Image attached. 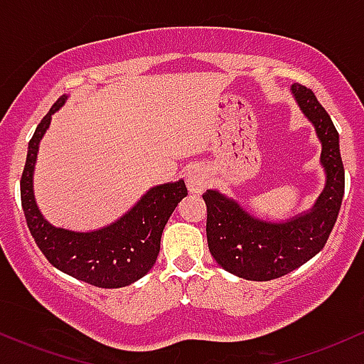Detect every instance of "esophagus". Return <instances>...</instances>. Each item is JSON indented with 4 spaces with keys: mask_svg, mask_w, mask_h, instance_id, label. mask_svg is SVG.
<instances>
[{
    "mask_svg": "<svg viewBox=\"0 0 364 364\" xmlns=\"http://www.w3.org/2000/svg\"><path fill=\"white\" fill-rule=\"evenodd\" d=\"M207 181H209V176L202 167H191L186 174V185L191 193H202L205 190Z\"/></svg>",
    "mask_w": 364,
    "mask_h": 364,
    "instance_id": "obj_1",
    "label": "esophagus"
}]
</instances>
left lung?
<instances>
[{"instance_id": "8db88e82", "label": "left lung", "mask_w": 364, "mask_h": 364, "mask_svg": "<svg viewBox=\"0 0 364 364\" xmlns=\"http://www.w3.org/2000/svg\"><path fill=\"white\" fill-rule=\"evenodd\" d=\"M290 91L321 143L319 162L326 179L314 205L287 221L274 223L255 218L218 190L202 195L207 205L210 254L228 273L252 282L279 278L314 257L328 240L344 197V164L328 112L309 87L292 85Z\"/></svg>"}]
</instances>
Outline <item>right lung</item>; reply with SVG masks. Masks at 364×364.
Segmentation results:
<instances>
[{
	"mask_svg": "<svg viewBox=\"0 0 364 364\" xmlns=\"http://www.w3.org/2000/svg\"><path fill=\"white\" fill-rule=\"evenodd\" d=\"M65 100L67 95H62L55 102L29 141L20 179L23 214L39 250L57 269L100 289H121L145 277L155 264L164 226L188 190L183 179L154 186L117 221L93 231H72L46 221L36 203L34 167L51 115L62 109Z\"/></svg>",
	"mask_w": 364,
	"mask_h": 364,
	"instance_id": "right-lung-1",
	"label": "right lung"
}]
</instances>
